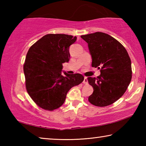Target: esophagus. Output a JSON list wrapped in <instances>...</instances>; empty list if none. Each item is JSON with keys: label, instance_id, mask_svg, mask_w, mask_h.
<instances>
[{"label": "esophagus", "instance_id": "obj_1", "mask_svg": "<svg viewBox=\"0 0 146 146\" xmlns=\"http://www.w3.org/2000/svg\"><path fill=\"white\" fill-rule=\"evenodd\" d=\"M83 84H88V78L87 77H84V81H83Z\"/></svg>", "mask_w": 146, "mask_h": 146}]
</instances>
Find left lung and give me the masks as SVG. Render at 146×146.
Masks as SVG:
<instances>
[{
    "label": "left lung",
    "mask_w": 146,
    "mask_h": 146,
    "mask_svg": "<svg viewBox=\"0 0 146 146\" xmlns=\"http://www.w3.org/2000/svg\"><path fill=\"white\" fill-rule=\"evenodd\" d=\"M80 37L88 44L92 67L100 70L97 78H88L93 88L89 102L98 107L112 104L124 94L131 80V62L127 51L115 38L102 32Z\"/></svg>",
    "instance_id": "1"
}]
</instances>
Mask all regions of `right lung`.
Returning a JSON list of instances; mask_svg holds the SVG:
<instances>
[{
	"mask_svg": "<svg viewBox=\"0 0 146 146\" xmlns=\"http://www.w3.org/2000/svg\"><path fill=\"white\" fill-rule=\"evenodd\" d=\"M76 36L48 34L29 49L24 64L26 88L36 105L48 111L63 104L70 89L83 82L79 73H62V64L70 60V46Z\"/></svg>",
	"mask_w": 146,
	"mask_h": 146,
	"instance_id": "obj_1",
	"label": "right lung"
}]
</instances>
